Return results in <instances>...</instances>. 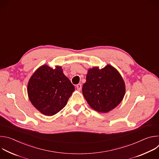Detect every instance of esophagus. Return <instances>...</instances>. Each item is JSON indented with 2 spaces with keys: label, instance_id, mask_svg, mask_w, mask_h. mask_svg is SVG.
I'll return each instance as SVG.
<instances>
[{
  "label": "esophagus",
  "instance_id": "1",
  "mask_svg": "<svg viewBox=\"0 0 159 159\" xmlns=\"http://www.w3.org/2000/svg\"><path fill=\"white\" fill-rule=\"evenodd\" d=\"M76 87H77V90H80L81 89H82V84H78L76 85Z\"/></svg>",
  "mask_w": 159,
  "mask_h": 159
}]
</instances>
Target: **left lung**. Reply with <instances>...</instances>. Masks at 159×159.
<instances>
[{"mask_svg": "<svg viewBox=\"0 0 159 159\" xmlns=\"http://www.w3.org/2000/svg\"><path fill=\"white\" fill-rule=\"evenodd\" d=\"M82 94L89 105L99 112H108L123 100L125 82L118 71L110 65L103 69L93 67L88 70Z\"/></svg>", "mask_w": 159, "mask_h": 159, "instance_id": "8db88e82", "label": "left lung"}]
</instances>
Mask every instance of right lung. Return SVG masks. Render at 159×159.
Masks as SVG:
<instances>
[{
	"label": "right lung",
	"instance_id": "obj_1",
	"mask_svg": "<svg viewBox=\"0 0 159 159\" xmlns=\"http://www.w3.org/2000/svg\"><path fill=\"white\" fill-rule=\"evenodd\" d=\"M75 90L61 67L53 69L43 65L35 71L28 84V94L32 104L42 114L53 116L66 104Z\"/></svg>",
	"mask_w": 159,
	"mask_h": 159
}]
</instances>
